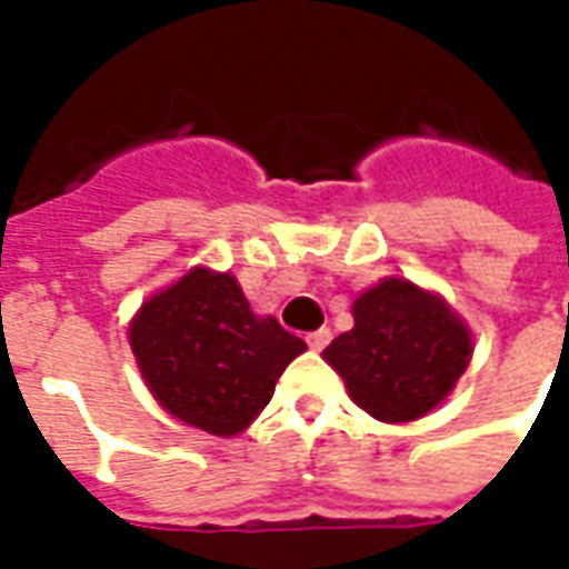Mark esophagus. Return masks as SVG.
<instances>
[{"label": "esophagus", "instance_id": "34e87169", "mask_svg": "<svg viewBox=\"0 0 569 569\" xmlns=\"http://www.w3.org/2000/svg\"><path fill=\"white\" fill-rule=\"evenodd\" d=\"M329 341H332V332H329V329H317V332L308 335L310 350H322V347L329 345Z\"/></svg>", "mask_w": 569, "mask_h": 569}]
</instances>
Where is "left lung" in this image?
<instances>
[{
  "label": "left lung",
  "instance_id": "1",
  "mask_svg": "<svg viewBox=\"0 0 569 569\" xmlns=\"http://www.w3.org/2000/svg\"><path fill=\"white\" fill-rule=\"evenodd\" d=\"M322 359L362 411L383 423L429 415L472 359V332L436 292L387 277L353 301V329Z\"/></svg>",
  "mask_w": 569,
  "mask_h": 569
}]
</instances>
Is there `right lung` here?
I'll return each mask as SVG.
<instances>
[{"instance_id":"right-lung-1","label":"right lung","mask_w":569,"mask_h":569,"mask_svg":"<svg viewBox=\"0 0 569 569\" xmlns=\"http://www.w3.org/2000/svg\"><path fill=\"white\" fill-rule=\"evenodd\" d=\"M130 350L151 396L176 420L237 436L308 345L273 317H256L231 273L191 268L142 305L130 322Z\"/></svg>"}]
</instances>
